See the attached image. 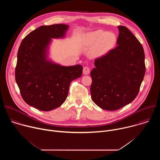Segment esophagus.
I'll return each mask as SVG.
<instances>
[{
	"mask_svg": "<svg viewBox=\"0 0 160 160\" xmlns=\"http://www.w3.org/2000/svg\"><path fill=\"white\" fill-rule=\"evenodd\" d=\"M90 68H88V67H87V66H85V67L83 68V73L84 75H88V74L90 73Z\"/></svg>",
	"mask_w": 160,
	"mask_h": 160,
	"instance_id": "1",
	"label": "esophagus"
}]
</instances>
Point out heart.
<instances>
[{
	"label": "heart",
	"instance_id": "heart-1",
	"mask_svg": "<svg viewBox=\"0 0 160 160\" xmlns=\"http://www.w3.org/2000/svg\"><path fill=\"white\" fill-rule=\"evenodd\" d=\"M117 36L112 32H104L102 30L88 33L85 38L87 45H93L90 50V55L94 58H99L107 54L117 43Z\"/></svg>",
	"mask_w": 160,
	"mask_h": 160
}]
</instances>
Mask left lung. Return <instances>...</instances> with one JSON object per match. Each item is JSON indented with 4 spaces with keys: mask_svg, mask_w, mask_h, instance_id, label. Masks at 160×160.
I'll return each mask as SVG.
<instances>
[{
    "mask_svg": "<svg viewBox=\"0 0 160 160\" xmlns=\"http://www.w3.org/2000/svg\"><path fill=\"white\" fill-rule=\"evenodd\" d=\"M118 28L117 46L96 59L90 72L91 98L99 108L109 111L123 108L135 99L146 72L141 43L127 27Z\"/></svg>",
    "mask_w": 160,
    "mask_h": 160,
    "instance_id": "8db88e82",
    "label": "left lung"
}]
</instances>
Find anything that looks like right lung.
Wrapping results in <instances>:
<instances>
[{"label": "right lung", "instance_id": "add662e5", "mask_svg": "<svg viewBox=\"0 0 160 160\" xmlns=\"http://www.w3.org/2000/svg\"><path fill=\"white\" fill-rule=\"evenodd\" d=\"M69 26H42L22 40L17 55L15 78L21 95L28 105L43 111L62 104L70 83L80 77L83 66H61L48 58L52 38H64Z\"/></svg>", "mask_w": 160, "mask_h": 160}]
</instances>
